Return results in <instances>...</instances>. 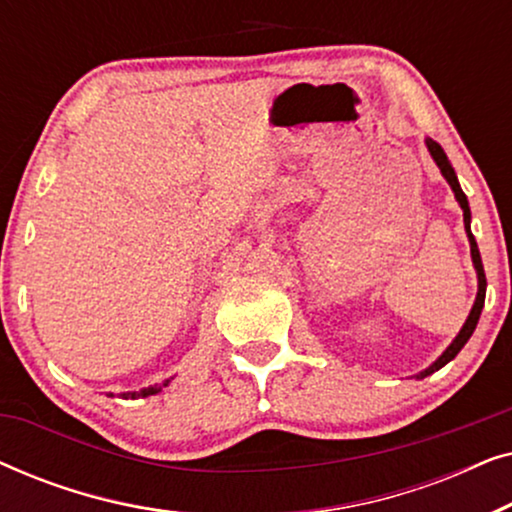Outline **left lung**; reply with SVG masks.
I'll use <instances>...</instances> for the list:
<instances>
[{
	"label": "left lung",
	"instance_id": "8db88e82",
	"mask_svg": "<svg viewBox=\"0 0 512 512\" xmlns=\"http://www.w3.org/2000/svg\"><path fill=\"white\" fill-rule=\"evenodd\" d=\"M426 146H429L431 156H433V160H436V165L440 167V172H443V177L447 179V184L452 186V191H454V198L459 200L461 209H464V223H466L468 242H471V256H473V265H475V270H478V298H475V305H473V310H471V314H468L466 324H464V328H461V331H459L457 338H454L452 345L445 349L443 356H440V359H438L436 363H433L431 368H426V370H424L422 377L431 375L433 370L443 368L445 363H450V361L454 359V356H457V354L461 352V347L466 345L468 338H471L473 331H475V326H478V319H480L482 305H485V291H487L485 268H482V258H480L478 244H475V237H473V233H471V209H468V200H466V195H464V191H461V186H459V181H457V174H454L452 165H450V160H447L445 151L440 149V144H438V142H433V139H426Z\"/></svg>",
	"mask_w": 512,
	"mask_h": 512
}]
</instances>
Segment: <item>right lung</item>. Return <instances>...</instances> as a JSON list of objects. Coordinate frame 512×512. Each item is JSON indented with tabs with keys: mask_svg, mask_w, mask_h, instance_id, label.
Masks as SVG:
<instances>
[{
	"mask_svg": "<svg viewBox=\"0 0 512 512\" xmlns=\"http://www.w3.org/2000/svg\"><path fill=\"white\" fill-rule=\"evenodd\" d=\"M167 382H170V380H167ZM167 382L160 384V387H146V389H142V391H132V394H123V398H137V396H151V394H158L160 389L167 387Z\"/></svg>",
	"mask_w": 512,
	"mask_h": 512,
	"instance_id": "1",
	"label": "right lung"
}]
</instances>
